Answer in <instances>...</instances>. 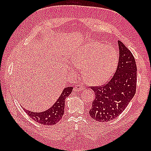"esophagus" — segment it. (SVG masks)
I'll return each instance as SVG.
<instances>
[{"instance_id":"34e87169","label":"esophagus","mask_w":151,"mask_h":151,"mask_svg":"<svg viewBox=\"0 0 151 151\" xmlns=\"http://www.w3.org/2000/svg\"><path fill=\"white\" fill-rule=\"evenodd\" d=\"M82 89H84V87H83V86H82L81 85H77V86H75V87H74L73 90L75 92H78L82 90Z\"/></svg>"}]
</instances>
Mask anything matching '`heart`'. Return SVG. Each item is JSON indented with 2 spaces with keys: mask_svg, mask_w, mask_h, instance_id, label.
Returning <instances> with one entry per match:
<instances>
[{
  "mask_svg": "<svg viewBox=\"0 0 151 151\" xmlns=\"http://www.w3.org/2000/svg\"><path fill=\"white\" fill-rule=\"evenodd\" d=\"M117 61V54L113 47L95 41L79 47L71 58L73 65L82 68L85 81L93 85L108 81L116 68Z\"/></svg>",
  "mask_w": 151,
  "mask_h": 151,
  "instance_id": "1",
  "label": "heart"
}]
</instances>
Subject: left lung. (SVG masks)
Masks as SVG:
<instances>
[{
    "label": "left lung",
    "instance_id": "1",
    "mask_svg": "<svg viewBox=\"0 0 151 151\" xmlns=\"http://www.w3.org/2000/svg\"><path fill=\"white\" fill-rule=\"evenodd\" d=\"M119 57L113 77L107 84L92 86L95 98L89 115L98 122L113 120L123 112L136 93L137 67L132 52L118 41Z\"/></svg>",
    "mask_w": 151,
    "mask_h": 151
}]
</instances>
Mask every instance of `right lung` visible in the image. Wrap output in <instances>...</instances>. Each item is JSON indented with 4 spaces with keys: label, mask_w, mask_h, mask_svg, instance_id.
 <instances>
[{
    "label": "right lung",
    "mask_w": 151,
    "mask_h": 151,
    "mask_svg": "<svg viewBox=\"0 0 151 151\" xmlns=\"http://www.w3.org/2000/svg\"><path fill=\"white\" fill-rule=\"evenodd\" d=\"M73 87H67L63 89L60 95V97L48 110L42 112H34L25 110L28 116L32 119L37 123L43 125H53L62 119L64 114V108H65V99L71 93Z\"/></svg>",
    "instance_id": "1"
}]
</instances>
